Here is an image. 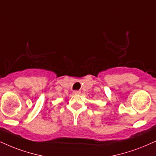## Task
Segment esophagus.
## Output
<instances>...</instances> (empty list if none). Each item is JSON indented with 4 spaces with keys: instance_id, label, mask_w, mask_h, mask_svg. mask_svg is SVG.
<instances>
[{
    "instance_id": "esophagus-1",
    "label": "esophagus",
    "mask_w": 156,
    "mask_h": 156,
    "mask_svg": "<svg viewBox=\"0 0 156 156\" xmlns=\"http://www.w3.org/2000/svg\"><path fill=\"white\" fill-rule=\"evenodd\" d=\"M73 94H80V90H74Z\"/></svg>"
}]
</instances>
